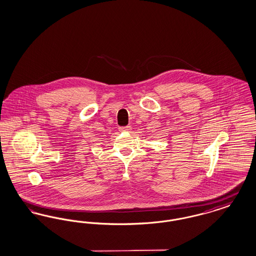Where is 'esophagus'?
<instances>
[{"mask_svg": "<svg viewBox=\"0 0 256 256\" xmlns=\"http://www.w3.org/2000/svg\"><path fill=\"white\" fill-rule=\"evenodd\" d=\"M119 130H120V132H130V130H132V126H121V128H119Z\"/></svg>", "mask_w": 256, "mask_h": 256, "instance_id": "esophagus-1", "label": "esophagus"}]
</instances>
